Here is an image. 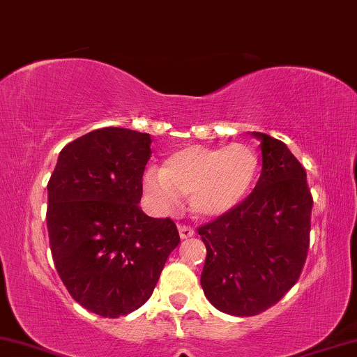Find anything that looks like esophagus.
<instances>
[{"label":"esophagus","mask_w":357,"mask_h":357,"mask_svg":"<svg viewBox=\"0 0 357 357\" xmlns=\"http://www.w3.org/2000/svg\"><path fill=\"white\" fill-rule=\"evenodd\" d=\"M178 231H180V238L182 240H187V238H191V236H195V230L188 225H178Z\"/></svg>","instance_id":"obj_1"}]
</instances>
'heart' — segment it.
I'll use <instances>...</instances> for the list:
<instances>
[{
    "instance_id": "b5f03b06",
    "label": "heart",
    "mask_w": 357,
    "mask_h": 357,
    "mask_svg": "<svg viewBox=\"0 0 357 357\" xmlns=\"http://www.w3.org/2000/svg\"><path fill=\"white\" fill-rule=\"evenodd\" d=\"M259 174V156L251 146H188L166 159L162 169L143 174V190L161 213L178 208L190 196L191 213L203 219L224 215L250 195Z\"/></svg>"
}]
</instances>
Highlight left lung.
Segmentation results:
<instances>
[{
    "label": "left lung",
    "mask_w": 357,
    "mask_h": 357,
    "mask_svg": "<svg viewBox=\"0 0 357 357\" xmlns=\"http://www.w3.org/2000/svg\"><path fill=\"white\" fill-rule=\"evenodd\" d=\"M261 140L262 170L250 196L198 227L206 245L201 287L219 311L236 317L264 312L298 282L311 234L312 195L306 170L287 144Z\"/></svg>",
    "instance_id": "obj_1"
}]
</instances>
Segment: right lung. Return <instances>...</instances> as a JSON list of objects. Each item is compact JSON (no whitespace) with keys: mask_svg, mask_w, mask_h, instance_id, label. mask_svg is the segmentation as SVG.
<instances>
[{"mask_svg":"<svg viewBox=\"0 0 357 357\" xmlns=\"http://www.w3.org/2000/svg\"><path fill=\"white\" fill-rule=\"evenodd\" d=\"M151 137L121 127L66 144L48 182L50 246L61 280L80 306L127 316L148 301L180 243L174 220L143 213Z\"/></svg>","mask_w":357,"mask_h":357,"instance_id":"add662e5","label":"right lung"}]
</instances>
